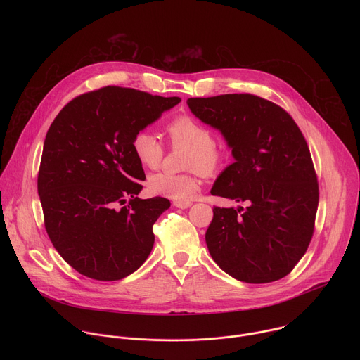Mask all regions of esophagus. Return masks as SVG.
I'll use <instances>...</instances> for the list:
<instances>
[{"mask_svg":"<svg viewBox=\"0 0 360 360\" xmlns=\"http://www.w3.org/2000/svg\"><path fill=\"white\" fill-rule=\"evenodd\" d=\"M174 205H175L176 208L186 210V208H189V207H191L192 202H191V200H175V202H174Z\"/></svg>","mask_w":360,"mask_h":360,"instance_id":"obj_1","label":"esophagus"}]
</instances>
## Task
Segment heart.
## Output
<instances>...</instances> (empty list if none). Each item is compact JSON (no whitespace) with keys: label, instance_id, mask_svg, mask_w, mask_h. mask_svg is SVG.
I'll return each instance as SVG.
<instances>
[{"label":"heart","instance_id":"heart-1","mask_svg":"<svg viewBox=\"0 0 360 360\" xmlns=\"http://www.w3.org/2000/svg\"><path fill=\"white\" fill-rule=\"evenodd\" d=\"M167 134L172 148H185L182 174L162 171L150 175L148 188L152 193L175 200L191 199L199 188V176L217 172L228 150L222 142L215 141L214 131L196 118L182 114L167 125ZM132 152L138 162L149 169H157L165 155V146L158 136L143 128L135 132L131 141Z\"/></svg>","mask_w":360,"mask_h":360}]
</instances>
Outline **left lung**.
<instances>
[{
  "label": "left lung",
  "instance_id": "obj_1",
  "mask_svg": "<svg viewBox=\"0 0 360 360\" xmlns=\"http://www.w3.org/2000/svg\"><path fill=\"white\" fill-rule=\"evenodd\" d=\"M188 105L224 134L235 158L211 193L248 202L238 210L214 207L205 233L212 259L242 282L285 278L311 243L319 203L302 131L282 107L253 94L189 98Z\"/></svg>",
  "mask_w": 360,
  "mask_h": 360
}]
</instances>
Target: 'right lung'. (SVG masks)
<instances>
[{"label": "right lung", "instance_id": "right-lung-1", "mask_svg": "<svg viewBox=\"0 0 360 360\" xmlns=\"http://www.w3.org/2000/svg\"><path fill=\"white\" fill-rule=\"evenodd\" d=\"M178 96L108 85L71 99L51 124L38 171L44 225L63 259L95 281H120L149 256L171 207L139 199L145 174L131 141Z\"/></svg>", "mask_w": 360, "mask_h": 360}]
</instances>
